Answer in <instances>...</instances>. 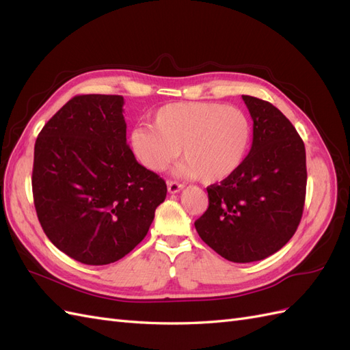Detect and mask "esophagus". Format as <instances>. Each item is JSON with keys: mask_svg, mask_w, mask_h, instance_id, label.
I'll return each mask as SVG.
<instances>
[{"mask_svg": "<svg viewBox=\"0 0 350 350\" xmlns=\"http://www.w3.org/2000/svg\"><path fill=\"white\" fill-rule=\"evenodd\" d=\"M183 188H184L183 184H178V183H174V181H172V183H167V191L171 193V194L179 193Z\"/></svg>", "mask_w": 350, "mask_h": 350, "instance_id": "esophagus-1", "label": "esophagus"}]
</instances>
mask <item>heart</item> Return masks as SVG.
I'll use <instances>...</instances> for the list:
<instances>
[{
  "instance_id": "obj_1",
  "label": "heart",
  "mask_w": 350,
  "mask_h": 350,
  "mask_svg": "<svg viewBox=\"0 0 350 350\" xmlns=\"http://www.w3.org/2000/svg\"><path fill=\"white\" fill-rule=\"evenodd\" d=\"M252 129L239 108L216 102H175L159 108L150 125L130 133L131 152L146 169L162 172L178 157V175L217 184L245 162Z\"/></svg>"
}]
</instances>
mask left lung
Returning a JSON list of instances; mask_svg holds the SVG:
<instances>
[{
    "mask_svg": "<svg viewBox=\"0 0 350 350\" xmlns=\"http://www.w3.org/2000/svg\"><path fill=\"white\" fill-rule=\"evenodd\" d=\"M252 118V146L230 178L207 187L208 208L196 220L219 256L252 262L293 237L305 203L306 156L292 122L270 102L242 96Z\"/></svg>",
    "mask_w": 350,
    "mask_h": 350,
    "instance_id": "8db88e82",
    "label": "left lung"
}]
</instances>
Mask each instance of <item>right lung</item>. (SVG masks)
Segmentation results:
<instances>
[{
    "label": "right lung",
    "mask_w": 350,
    "mask_h": 350,
    "mask_svg": "<svg viewBox=\"0 0 350 350\" xmlns=\"http://www.w3.org/2000/svg\"><path fill=\"white\" fill-rule=\"evenodd\" d=\"M124 98L74 96L35 143V208L49 241L68 257L105 266L144 239L166 184L126 144Z\"/></svg>",
    "instance_id": "right-lung-1"
}]
</instances>
